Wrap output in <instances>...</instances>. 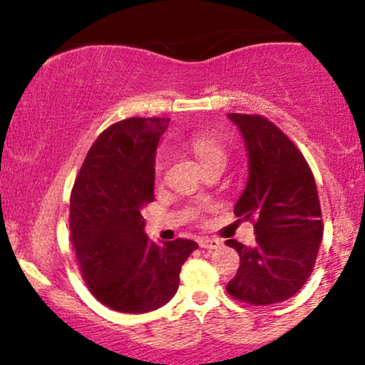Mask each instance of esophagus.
<instances>
[{"label": "esophagus", "instance_id": "obj_1", "mask_svg": "<svg viewBox=\"0 0 365 365\" xmlns=\"http://www.w3.org/2000/svg\"><path fill=\"white\" fill-rule=\"evenodd\" d=\"M199 245L202 247V249H209V250H212V249H220L221 245V242L217 240V238H209V237H202V238H199Z\"/></svg>", "mask_w": 365, "mask_h": 365}]
</instances>
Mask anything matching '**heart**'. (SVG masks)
Here are the masks:
<instances>
[{"mask_svg": "<svg viewBox=\"0 0 365 365\" xmlns=\"http://www.w3.org/2000/svg\"><path fill=\"white\" fill-rule=\"evenodd\" d=\"M182 144L183 148L194 154L202 170L212 165L225 166L228 153H226L223 142L217 139L215 133L207 132V130H200V132H194L192 135H188ZM163 168H165V161H163V158H159L156 161V177L161 175Z\"/></svg>", "mask_w": 365, "mask_h": 365, "instance_id": "b5f03b06", "label": "heart"}]
</instances>
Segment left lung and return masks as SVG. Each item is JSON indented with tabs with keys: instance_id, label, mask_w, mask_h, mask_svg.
I'll return each instance as SVG.
<instances>
[{
	"instance_id": "8db88e82",
	"label": "left lung",
	"mask_w": 365,
	"mask_h": 365,
	"mask_svg": "<svg viewBox=\"0 0 365 365\" xmlns=\"http://www.w3.org/2000/svg\"><path fill=\"white\" fill-rule=\"evenodd\" d=\"M249 150V180L237 200V217L254 223L255 247L225 244L240 255L233 299L252 305L278 304L295 295L311 276L322 240L316 180L304 154L262 115L230 113Z\"/></svg>"
}]
</instances>
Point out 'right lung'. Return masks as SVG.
Listing matches in <instances>:
<instances>
[{"label": "right lung", "instance_id": "add662e5", "mask_svg": "<svg viewBox=\"0 0 365 365\" xmlns=\"http://www.w3.org/2000/svg\"><path fill=\"white\" fill-rule=\"evenodd\" d=\"M170 118H127L96 139L70 195V233L81 274L103 305L142 314L168 304L180 271L199 249L177 238L156 245L142 209L154 200V156Z\"/></svg>", "mask_w": 365, "mask_h": 365}]
</instances>
